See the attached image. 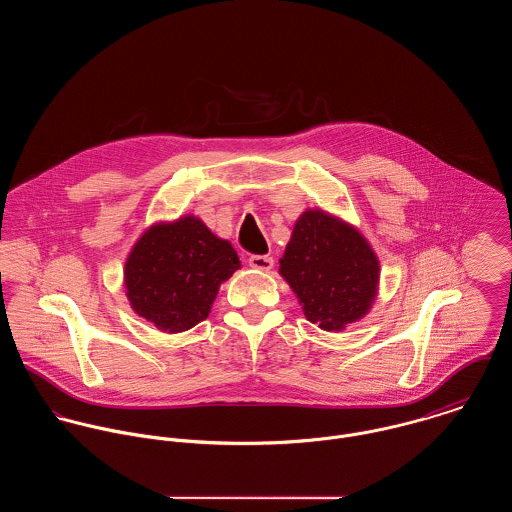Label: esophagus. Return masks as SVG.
Masks as SVG:
<instances>
[{
    "label": "esophagus",
    "instance_id": "esophagus-1",
    "mask_svg": "<svg viewBox=\"0 0 512 512\" xmlns=\"http://www.w3.org/2000/svg\"><path fill=\"white\" fill-rule=\"evenodd\" d=\"M248 264L250 268L254 270H262V272H270L272 266H274V258L272 256H260V254H252L248 258Z\"/></svg>",
    "mask_w": 512,
    "mask_h": 512
}]
</instances>
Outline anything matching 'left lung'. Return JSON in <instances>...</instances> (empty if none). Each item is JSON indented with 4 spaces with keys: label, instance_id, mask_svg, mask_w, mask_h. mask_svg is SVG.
Wrapping results in <instances>:
<instances>
[{
    "label": "left lung",
    "instance_id": "8db88e82",
    "mask_svg": "<svg viewBox=\"0 0 512 512\" xmlns=\"http://www.w3.org/2000/svg\"><path fill=\"white\" fill-rule=\"evenodd\" d=\"M280 276L290 284L307 321L339 333L370 311L380 264L359 228L321 209H307L295 220L280 258Z\"/></svg>",
    "mask_w": 512,
    "mask_h": 512
}]
</instances>
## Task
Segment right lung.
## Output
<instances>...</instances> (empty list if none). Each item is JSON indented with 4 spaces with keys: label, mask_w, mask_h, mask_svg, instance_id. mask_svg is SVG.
Segmentation results:
<instances>
[{
    "label": "right lung",
    "mask_w": 512,
    "mask_h": 512,
    "mask_svg": "<svg viewBox=\"0 0 512 512\" xmlns=\"http://www.w3.org/2000/svg\"><path fill=\"white\" fill-rule=\"evenodd\" d=\"M240 268L236 250L193 215L155 222L138 238L124 266L132 309L163 333L205 321L220 284Z\"/></svg>",
    "instance_id": "1"
}]
</instances>
